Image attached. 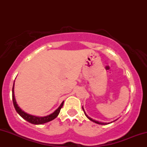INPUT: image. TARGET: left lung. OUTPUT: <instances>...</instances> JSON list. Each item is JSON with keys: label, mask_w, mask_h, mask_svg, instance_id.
Here are the masks:
<instances>
[{"label": "left lung", "mask_w": 147, "mask_h": 147, "mask_svg": "<svg viewBox=\"0 0 147 147\" xmlns=\"http://www.w3.org/2000/svg\"><path fill=\"white\" fill-rule=\"evenodd\" d=\"M82 109H83V111H84V113H85V115H86V117L88 118L89 119H90V120H91V121H92V122H95V123H97V124H106V123H103V122H99L98 121H96V120H93V119H91L90 117H89L86 114V113H85V111H84V108L82 107Z\"/></svg>", "instance_id": "left-lung-1"}]
</instances>
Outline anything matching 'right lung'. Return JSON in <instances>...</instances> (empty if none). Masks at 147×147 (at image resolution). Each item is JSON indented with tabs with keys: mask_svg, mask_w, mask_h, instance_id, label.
<instances>
[{
	"mask_svg": "<svg viewBox=\"0 0 147 147\" xmlns=\"http://www.w3.org/2000/svg\"><path fill=\"white\" fill-rule=\"evenodd\" d=\"M14 86H13L12 88V100H13V104H14V106L16 109V112L18 113L21 116L23 119H25L26 121L29 122L30 123H32V124H44V123L50 122L52 121V119H54L55 118H56L57 116H58L59 113L61 109L63 107V102L61 103L59 107L53 113L49 115L48 116H45V117H36V116L34 115H29L26 113H25L24 111H22L21 109L19 108V106H18V104H16V99H15V97H14Z\"/></svg>",
	"mask_w": 147,
	"mask_h": 147,
	"instance_id": "add662e5",
	"label": "right lung"
}]
</instances>
